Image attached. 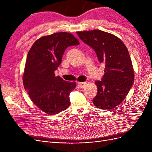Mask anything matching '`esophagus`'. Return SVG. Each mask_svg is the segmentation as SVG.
Masks as SVG:
<instances>
[{"label":"esophagus","mask_w":152,"mask_h":152,"mask_svg":"<svg viewBox=\"0 0 152 152\" xmlns=\"http://www.w3.org/2000/svg\"><path fill=\"white\" fill-rule=\"evenodd\" d=\"M87 82H78V86L80 87V88H84V87L86 86Z\"/></svg>","instance_id":"obj_1"}]
</instances>
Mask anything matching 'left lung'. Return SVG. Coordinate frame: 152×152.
I'll list each match as a JSON object with an SVG mask.
<instances>
[{
  "instance_id": "8db88e82",
  "label": "left lung",
  "mask_w": 152,
  "mask_h": 152,
  "mask_svg": "<svg viewBox=\"0 0 152 152\" xmlns=\"http://www.w3.org/2000/svg\"><path fill=\"white\" fill-rule=\"evenodd\" d=\"M77 34L105 65L102 80L95 82L98 93L93 104L100 109H113L126 98L134 83V68L128 50L121 39L108 32L93 30Z\"/></svg>"
}]
</instances>
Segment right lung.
Here are the masks:
<instances>
[{
    "instance_id": "add662e5",
    "label": "right lung",
    "mask_w": 152,
    "mask_h": 152,
    "mask_svg": "<svg viewBox=\"0 0 152 152\" xmlns=\"http://www.w3.org/2000/svg\"><path fill=\"white\" fill-rule=\"evenodd\" d=\"M80 43L68 32L43 36L32 45L27 55L23 82L30 99L48 115H55L70 106L69 95L75 88V82L55 76L65 49Z\"/></svg>"
}]
</instances>
